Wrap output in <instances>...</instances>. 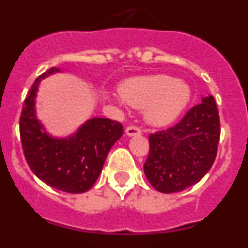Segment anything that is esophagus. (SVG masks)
<instances>
[{"label":"esophagus","instance_id":"1","mask_svg":"<svg viewBox=\"0 0 248 248\" xmlns=\"http://www.w3.org/2000/svg\"><path fill=\"white\" fill-rule=\"evenodd\" d=\"M125 131H126V135H129V137H133V135L141 134V129H140L139 126H135V125L128 126Z\"/></svg>","mask_w":248,"mask_h":248}]
</instances>
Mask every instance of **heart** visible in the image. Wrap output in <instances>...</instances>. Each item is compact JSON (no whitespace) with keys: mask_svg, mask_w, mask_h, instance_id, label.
Here are the masks:
<instances>
[{"mask_svg":"<svg viewBox=\"0 0 248 248\" xmlns=\"http://www.w3.org/2000/svg\"><path fill=\"white\" fill-rule=\"evenodd\" d=\"M123 100L135 108H146V118L155 125L174 122L190 100V89L165 74L133 78L119 88Z\"/></svg>","mask_w":248,"mask_h":248,"instance_id":"b5f03b06","label":"heart"}]
</instances>
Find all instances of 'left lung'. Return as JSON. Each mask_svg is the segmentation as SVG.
Listing matches in <instances>:
<instances>
[{"instance_id": "obj_1", "label": "left lung", "mask_w": 248, "mask_h": 248, "mask_svg": "<svg viewBox=\"0 0 248 248\" xmlns=\"http://www.w3.org/2000/svg\"><path fill=\"white\" fill-rule=\"evenodd\" d=\"M220 115L212 95L202 99L176 125L149 135L144 172L154 189L179 192L200 181L217 154Z\"/></svg>"}]
</instances>
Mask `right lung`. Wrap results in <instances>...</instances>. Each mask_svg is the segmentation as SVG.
Returning <instances> with one entry per match:
<instances>
[{"label": "right lung", "instance_id": "right-lung-1", "mask_svg": "<svg viewBox=\"0 0 248 248\" xmlns=\"http://www.w3.org/2000/svg\"><path fill=\"white\" fill-rule=\"evenodd\" d=\"M50 68L39 76L26 95L19 118V134L26 161L38 179L61 191L79 194L97 181L105 157L123 135L117 120L93 118L64 139H57L42 131L34 114V99L39 80L58 72Z\"/></svg>", "mask_w": 248, "mask_h": 248}]
</instances>
